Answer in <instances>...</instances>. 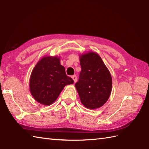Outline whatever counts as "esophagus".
Wrapping results in <instances>:
<instances>
[{
    "label": "esophagus",
    "instance_id": "esophagus-1",
    "mask_svg": "<svg viewBox=\"0 0 149 149\" xmlns=\"http://www.w3.org/2000/svg\"><path fill=\"white\" fill-rule=\"evenodd\" d=\"M72 78L73 79V80H74V83H76V82H77V76H76V75H73V76L72 77Z\"/></svg>",
    "mask_w": 149,
    "mask_h": 149
}]
</instances>
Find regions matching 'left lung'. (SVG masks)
Masks as SVG:
<instances>
[{"label":"left lung","instance_id":"left-lung-1","mask_svg":"<svg viewBox=\"0 0 149 149\" xmlns=\"http://www.w3.org/2000/svg\"><path fill=\"white\" fill-rule=\"evenodd\" d=\"M81 71L75 84L80 100L88 109L99 108L111 92L112 78L98 54L90 52L80 56Z\"/></svg>","mask_w":149,"mask_h":149}]
</instances>
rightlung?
<instances>
[{
	"label": "right lung",
	"mask_w": 149,
	"mask_h": 149,
	"mask_svg": "<svg viewBox=\"0 0 149 149\" xmlns=\"http://www.w3.org/2000/svg\"><path fill=\"white\" fill-rule=\"evenodd\" d=\"M74 83L67 76L58 57L45 56L34 66L30 77V91L37 102L45 106L52 104L67 84Z\"/></svg>",
	"instance_id": "right-lung-1"
}]
</instances>
